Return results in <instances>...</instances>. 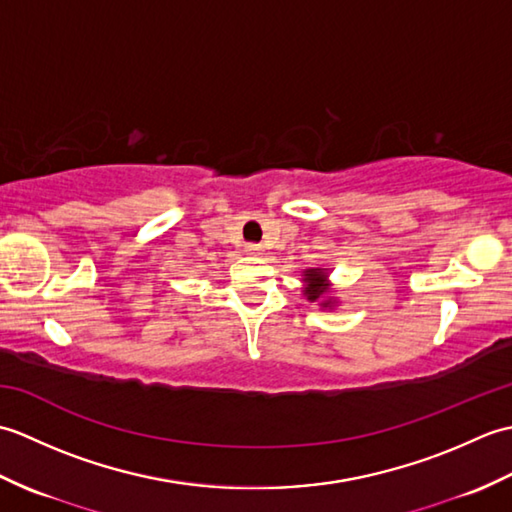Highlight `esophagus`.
<instances>
[{
	"label": "esophagus",
	"mask_w": 512,
	"mask_h": 512,
	"mask_svg": "<svg viewBox=\"0 0 512 512\" xmlns=\"http://www.w3.org/2000/svg\"><path fill=\"white\" fill-rule=\"evenodd\" d=\"M246 253L253 255V257H259V255H264V248L259 246V244H248L246 246Z\"/></svg>",
	"instance_id": "obj_1"
}]
</instances>
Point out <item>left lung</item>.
I'll use <instances>...</instances> for the list:
<instances>
[{"instance_id": "1", "label": "left lung", "mask_w": 512, "mask_h": 512, "mask_svg": "<svg viewBox=\"0 0 512 512\" xmlns=\"http://www.w3.org/2000/svg\"><path fill=\"white\" fill-rule=\"evenodd\" d=\"M303 295L308 297V301H321L323 308H334L336 301L332 297H325L330 292L328 284V268H308L303 270Z\"/></svg>"}]
</instances>
